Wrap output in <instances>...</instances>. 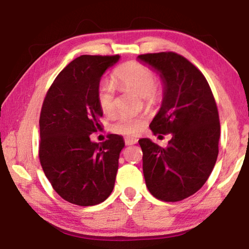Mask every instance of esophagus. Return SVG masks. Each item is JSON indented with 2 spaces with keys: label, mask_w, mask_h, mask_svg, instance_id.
<instances>
[{
  "label": "esophagus",
  "mask_w": 249,
  "mask_h": 249,
  "mask_svg": "<svg viewBox=\"0 0 249 249\" xmlns=\"http://www.w3.org/2000/svg\"><path fill=\"white\" fill-rule=\"evenodd\" d=\"M124 142H125V144L131 145V144L137 143V142H138V139H137V138H130V137H126V138L124 139Z\"/></svg>",
  "instance_id": "34e87169"
}]
</instances>
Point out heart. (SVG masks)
I'll use <instances>...</instances> for the list:
<instances>
[{
	"mask_svg": "<svg viewBox=\"0 0 249 249\" xmlns=\"http://www.w3.org/2000/svg\"><path fill=\"white\" fill-rule=\"evenodd\" d=\"M116 84L140 94L147 106L160 100L161 92L156 85V74L148 65L139 61H127L114 71ZM97 99L99 107L105 115L115 114V85L109 81H102L98 86ZM145 118L142 116L122 115L111 124V131L117 134L134 137L143 127Z\"/></svg>",
	"mask_w": 249,
	"mask_h": 249,
	"instance_id": "heart-1",
	"label": "heart"
}]
</instances>
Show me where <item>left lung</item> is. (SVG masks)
Returning a JSON list of instances; mask_svg holds the SVG:
<instances>
[{"label": "left lung", "mask_w": 249, "mask_h": 249, "mask_svg": "<svg viewBox=\"0 0 249 249\" xmlns=\"http://www.w3.org/2000/svg\"><path fill=\"white\" fill-rule=\"evenodd\" d=\"M160 72V110L150 124L155 135L171 134L167 147L140 139L148 190L163 201H180L205 184L218 155L220 119L214 95L199 69L175 52L138 57Z\"/></svg>", "instance_id": "left-lung-1"}]
</instances>
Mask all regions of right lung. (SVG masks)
Instances as JSON below:
<instances>
[{"label":"right lung","instance_id":"add662e5","mask_svg":"<svg viewBox=\"0 0 249 249\" xmlns=\"http://www.w3.org/2000/svg\"><path fill=\"white\" fill-rule=\"evenodd\" d=\"M119 55H81L68 64L50 86L39 116V163L54 191L78 206H94L110 196L118 170L121 135L101 130L97 91L101 76Z\"/></svg>","mask_w":249,"mask_h":249}]
</instances>
